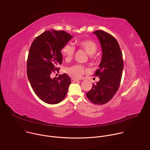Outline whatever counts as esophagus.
I'll use <instances>...</instances> for the list:
<instances>
[{"mask_svg": "<svg viewBox=\"0 0 150 150\" xmlns=\"http://www.w3.org/2000/svg\"><path fill=\"white\" fill-rule=\"evenodd\" d=\"M78 80H77V79H73V78H72L71 79V81H72V82H77Z\"/></svg>", "mask_w": 150, "mask_h": 150, "instance_id": "34e87169", "label": "esophagus"}]
</instances>
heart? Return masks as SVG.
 I'll use <instances>...</instances> for the list:
<instances>
[{
	"label": "heart",
	"mask_w": 150,
	"mask_h": 150,
	"mask_svg": "<svg viewBox=\"0 0 150 150\" xmlns=\"http://www.w3.org/2000/svg\"><path fill=\"white\" fill-rule=\"evenodd\" d=\"M77 45L79 47L83 49L85 52L90 56L94 54L97 50V46L96 42L90 40L78 41L77 42ZM74 47L71 43L66 44L61 50L62 56L67 62H69L72 59L74 54ZM85 71H86V69L84 67L81 65H79V64H75V65L67 68L65 69L66 73L74 79L81 78L85 74Z\"/></svg>",
	"instance_id": "obj_1"
}]
</instances>
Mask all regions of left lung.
I'll list each match as a JSON object with an SVG mask.
<instances>
[{
	"label": "left lung",
	"instance_id": "8db88e82",
	"mask_svg": "<svg viewBox=\"0 0 150 150\" xmlns=\"http://www.w3.org/2000/svg\"><path fill=\"white\" fill-rule=\"evenodd\" d=\"M99 40L102 55L99 69L95 72L100 81L93 83L86 96L94 104L101 105L109 102L117 91L123 69V56L115 38L101 30L93 32Z\"/></svg>",
	"mask_w": 150,
	"mask_h": 150
}]
</instances>
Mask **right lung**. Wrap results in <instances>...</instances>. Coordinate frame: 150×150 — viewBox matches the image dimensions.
<instances>
[{
  "mask_svg": "<svg viewBox=\"0 0 150 150\" xmlns=\"http://www.w3.org/2000/svg\"><path fill=\"white\" fill-rule=\"evenodd\" d=\"M73 37L64 31H46L33 41L27 60V76L37 96L47 104H55L67 96L71 78L66 74L51 78L62 63V47Z\"/></svg>",
  "mask_w": 150,
  "mask_h": 150,
  "instance_id": "right-lung-1",
  "label": "right lung"
}]
</instances>
